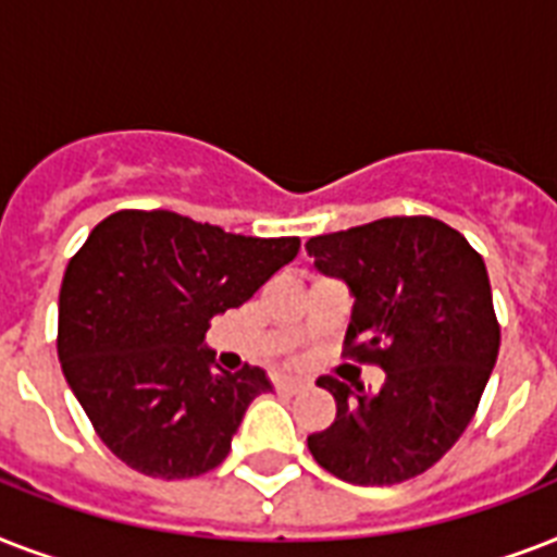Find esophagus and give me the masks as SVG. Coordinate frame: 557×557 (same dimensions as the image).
<instances>
[{
    "label": "esophagus",
    "mask_w": 557,
    "mask_h": 557,
    "mask_svg": "<svg viewBox=\"0 0 557 557\" xmlns=\"http://www.w3.org/2000/svg\"><path fill=\"white\" fill-rule=\"evenodd\" d=\"M306 387H309V384L300 379H286V375H283V379H274V389H280V393H288V396H295V393H300V389H306Z\"/></svg>",
    "instance_id": "esophagus-1"
}]
</instances>
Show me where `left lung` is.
Instances as JSON below:
<instances>
[{
	"instance_id": "8db88e82",
	"label": "left lung",
	"mask_w": 557,
	"mask_h": 557,
	"mask_svg": "<svg viewBox=\"0 0 557 557\" xmlns=\"http://www.w3.org/2000/svg\"><path fill=\"white\" fill-rule=\"evenodd\" d=\"M306 251L356 297L344 352L387 372L375 393L318 379L338 416L306 445L344 483H405L454 448L500 352L483 257L433 216L375 219Z\"/></svg>"
}]
</instances>
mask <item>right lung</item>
<instances>
[{"label": "right lung", "instance_id": "add662e5", "mask_svg": "<svg viewBox=\"0 0 557 557\" xmlns=\"http://www.w3.org/2000/svg\"><path fill=\"white\" fill-rule=\"evenodd\" d=\"M300 251L173 210H117L69 260L57 356L100 442L138 474L190 480L227 457L271 381L213 367L205 332Z\"/></svg>", "mask_w": 557, "mask_h": 557}]
</instances>
